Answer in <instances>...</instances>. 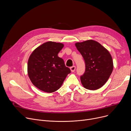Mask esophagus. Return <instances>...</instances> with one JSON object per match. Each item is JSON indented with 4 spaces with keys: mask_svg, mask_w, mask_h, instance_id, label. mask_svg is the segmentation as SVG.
Wrapping results in <instances>:
<instances>
[{
    "mask_svg": "<svg viewBox=\"0 0 131 131\" xmlns=\"http://www.w3.org/2000/svg\"><path fill=\"white\" fill-rule=\"evenodd\" d=\"M70 69H71V71L72 72H74L75 71V69H76V67H75V66H73L72 67H70Z\"/></svg>",
    "mask_w": 131,
    "mask_h": 131,
    "instance_id": "34e87169",
    "label": "esophagus"
}]
</instances>
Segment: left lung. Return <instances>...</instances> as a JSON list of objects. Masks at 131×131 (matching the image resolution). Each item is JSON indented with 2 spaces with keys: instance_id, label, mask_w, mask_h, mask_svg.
I'll return each mask as SVG.
<instances>
[{
  "instance_id": "1",
  "label": "left lung",
  "mask_w": 131,
  "mask_h": 131,
  "mask_svg": "<svg viewBox=\"0 0 131 131\" xmlns=\"http://www.w3.org/2000/svg\"><path fill=\"white\" fill-rule=\"evenodd\" d=\"M85 64L84 73L80 77L86 89L95 90L108 81L113 70V61L109 52L100 43L93 40L75 43Z\"/></svg>"
}]
</instances>
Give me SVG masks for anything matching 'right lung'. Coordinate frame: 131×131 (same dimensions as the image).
Listing matches in <instances>:
<instances>
[{
  "label": "right lung",
  "mask_w": 131,
  "mask_h": 131,
  "mask_svg": "<svg viewBox=\"0 0 131 131\" xmlns=\"http://www.w3.org/2000/svg\"><path fill=\"white\" fill-rule=\"evenodd\" d=\"M64 47L61 43L48 41L39 46L31 54L27 73L32 84L40 90L51 93L61 87L71 70L58 56Z\"/></svg>",
  "instance_id": "add662e5"
}]
</instances>
